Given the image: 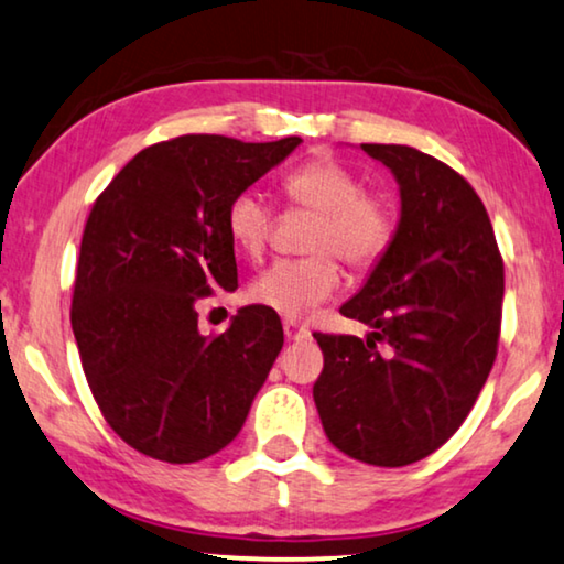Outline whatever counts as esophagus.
<instances>
[{"label": "esophagus", "mask_w": 564, "mask_h": 564, "mask_svg": "<svg viewBox=\"0 0 564 564\" xmlns=\"http://www.w3.org/2000/svg\"><path fill=\"white\" fill-rule=\"evenodd\" d=\"M283 332H285V337H289V339H306L308 337V327H304V324H299L293 319L283 322Z\"/></svg>", "instance_id": "esophagus-1"}]
</instances>
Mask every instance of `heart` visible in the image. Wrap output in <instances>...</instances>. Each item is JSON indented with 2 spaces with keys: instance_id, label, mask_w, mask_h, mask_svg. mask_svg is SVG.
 I'll return each mask as SVG.
<instances>
[{
  "instance_id": "b5f03b06",
  "label": "heart",
  "mask_w": 564,
  "mask_h": 564,
  "mask_svg": "<svg viewBox=\"0 0 564 564\" xmlns=\"http://www.w3.org/2000/svg\"><path fill=\"white\" fill-rule=\"evenodd\" d=\"M293 204L319 212L306 258L273 263L252 283L250 296L289 319H301L339 289L335 252L355 268H368L393 240V214L383 202L365 194L362 181L332 158H316L283 178ZM227 229L245 256L258 258L271 240L273 209L265 196L245 188L227 206Z\"/></svg>"
}]
</instances>
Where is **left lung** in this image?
<instances>
[{
    "instance_id": "8db88e82",
    "label": "left lung",
    "mask_w": 564,
    "mask_h": 564,
    "mask_svg": "<svg viewBox=\"0 0 564 564\" xmlns=\"http://www.w3.org/2000/svg\"><path fill=\"white\" fill-rule=\"evenodd\" d=\"M399 184L393 240L343 304L368 337L322 335L314 403L347 457L403 467L432 455L470 414L496 360L503 260L480 196L409 145H360ZM387 345L377 350V343Z\"/></svg>"
}]
</instances>
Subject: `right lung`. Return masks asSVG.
Returning a JSON list of instances; mask_svg holds the SVG:
<instances>
[{"mask_svg": "<svg viewBox=\"0 0 564 564\" xmlns=\"http://www.w3.org/2000/svg\"><path fill=\"white\" fill-rule=\"evenodd\" d=\"M299 142L184 134L140 150L94 202L70 327L101 414L142 455L186 465L227 447L279 358L273 308L242 306L204 337L196 301L237 289L227 206Z\"/></svg>", "mask_w": 564, "mask_h": 564, "instance_id": "add662e5", "label": "right lung"}]
</instances>
